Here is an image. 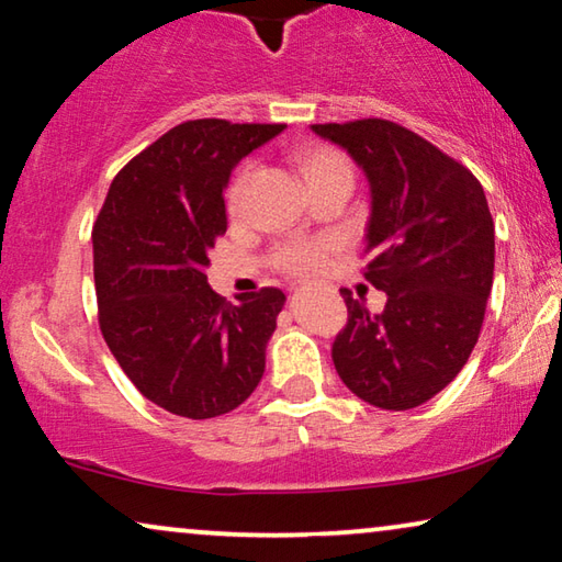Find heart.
Returning <instances> with one entry per match:
<instances>
[{"instance_id":"obj_1","label":"heart","mask_w":562,"mask_h":562,"mask_svg":"<svg viewBox=\"0 0 562 562\" xmlns=\"http://www.w3.org/2000/svg\"><path fill=\"white\" fill-rule=\"evenodd\" d=\"M299 167H301V175L306 177V182H314L329 172L349 169V161L345 154L331 149V146H314V149L301 154ZM250 172H254V165L246 161V165L235 172L231 187H227V207H231L233 213L240 207L243 192H246V184L250 180ZM337 246L339 240L331 238V235H327V238H291V240L279 243V246L273 248L271 263L286 273L308 276L319 271L324 261H327L329 250H335Z\"/></svg>"}]
</instances>
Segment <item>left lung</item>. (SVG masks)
Segmentation results:
<instances>
[{
    "label": "left lung",
    "mask_w": 562,
    "mask_h": 562,
    "mask_svg": "<svg viewBox=\"0 0 562 562\" xmlns=\"http://www.w3.org/2000/svg\"><path fill=\"white\" fill-rule=\"evenodd\" d=\"M364 169L372 210L364 279L380 314L341 289L347 324L331 345L345 385L364 403L408 411L449 385L482 331L494 279V221L474 175L387 119L314 124Z\"/></svg>",
    "instance_id": "obj_1"
}]
</instances>
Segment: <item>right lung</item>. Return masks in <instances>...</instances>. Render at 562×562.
I'll return each mask as SVG.
<instances>
[{
  "instance_id": "add662e5",
  "label": "right lung",
  "mask_w": 562,
  "mask_h": 562,
  "mask_svg": "<svg viewBox=\"0 0 562 562\" xmlns=\"http://www.w3.org/2000/svg\"><path fill=\"white\" fill-rule=\"evenodd\" d=\"M286 124L198 119L169 128L113 177L93 223L101 335L146 401L205 420L231 413L266 370L281 289L227 301L210 289V248L227 231L235 165Z\"/></svg>"
}]
</instances>
